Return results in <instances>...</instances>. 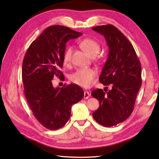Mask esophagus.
Here are the masks:
<instances>
[{
    "label": "esophagus",
    "instance_id": "1",
    "mask_svg": "<svg viewBox=\"0 0 159 159\" xmlns=\"http://www.w3.org/2000/svg\"><path fill=\"white\" fill-rule=\"evenodd\" d=\"M89 96H90V93L87 92V91H85V92H84V98L87 99Z\"/></svg>",
    "mask_w": 159,
    "mask_h": 159
}]
</instances>
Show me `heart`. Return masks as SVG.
I'll return each instance as SVG.
<instances>
[{
  "instance_id": "obj_1",
  "label": "heart",
  "mask_w": 159,
  "mask_h": 159,
  "mask_svg": "<svg viewBox=\"0 0 159 159\" xmlns=\"http://www.w3.org/2000/svg\"><path fill=\"white\" fill-rule=\"evenodd\" d=\"M80 46L85 50L90 57H96L99 53L100 46L96 40L90 38H85L80 42ZM72 54V48L68 46L63 53V60L66 65H68L71 61ZM96 71L93 68H79L71 75L72 81L80 87H89L95 82Z\"/></svg>"
}]
</instances>
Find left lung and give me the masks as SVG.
<instances>
[{
	"label": "left lung",
	"instance_id": "obj_1",
	"mask_svg": "<svg viewBox=\"0 0 159 159\" xmlns=\"http://www.w3.org/2000/svg\"><path fill=\"white\" fill-rule=\"evenodd\" d=\"M92 29L104 37L109 47L99 80L112 87L107 93L100 89L92 92L100 104L93 117L100 125L111 127L123 122L133 112L142 81L141 64L133 45L116 26L107 25Z\"/></svg>",
	"mask_w": 159,
	"mask_h": 159
}]
</instances>
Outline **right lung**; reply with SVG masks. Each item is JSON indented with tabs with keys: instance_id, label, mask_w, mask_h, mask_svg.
Listing matches in <instances>:
<instances>
[{
	"instance_id": "right-lung-1",
	"label": "right lung",
	"mask_w": 159,
	"mask_h": 159,
	"mask_svg": "<svg viewBox=\"0 0 159 159\" xmlns=\"http://www.w3.org/2000/svg\"><path fill=\"white\" fill-rule=\"evenodd\" d=\"M82 35L64 26H49L30 45L22 63V78L25 98L33 114L43 126L57 130L66 125L71 107L83 99L82 88L74 84L52 86L54 76L63 79L60 69L66 43Z\"/></svg>"
}]
</instances>
